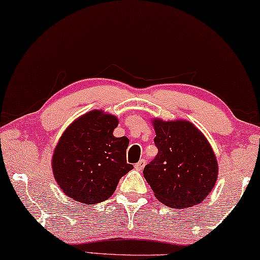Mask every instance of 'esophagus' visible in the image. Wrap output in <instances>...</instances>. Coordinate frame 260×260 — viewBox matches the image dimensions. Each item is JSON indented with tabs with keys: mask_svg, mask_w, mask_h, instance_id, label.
Listing matches in <instances>:
<instances>
[{
	"mask_svg": "<svg viewBox=\"0 0 260 260\" xmlns=\"http://www.w3.org/2000/svg\"><path fill=\"white\" fill-rule=\"evenodd\" d=\"M145 164H146V160L145 159H140L139 162H138L136 166H134V168H136L137 170H139V172H140V170L143 169L144 167H145Z\"/></svg>",
	"mask_w": 260,
	"mask_h": 260,
	"instance_id": "1",
	"label": "esophagus"
}]
</instances>
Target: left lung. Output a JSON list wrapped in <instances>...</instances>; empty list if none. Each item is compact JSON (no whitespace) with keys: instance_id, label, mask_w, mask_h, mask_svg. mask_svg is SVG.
I'll list each match as a JSON object with an SVG mask.
<instances>
[{"instance_id":"8db88e82","label":"left lung","mask_w":260,"mask_h":260,"mask_svg":"<svg viewBox=\"0 0 260 260\" xmlns=\"http://www.w3.org/2000/svg\"><path fill=\"white\" fill-rule=\"evenodd\" d=\"M158 153L144 168L154 197L173 209L202 203L217 181L218 163L205 136L187 120L153 119Z\"/></svg>"}]
</instances>
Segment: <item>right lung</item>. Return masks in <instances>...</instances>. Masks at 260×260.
I'll use <instances>...</instances> for the list:
<instances>
[{"label": "right lung", "instance_id": "obj_1", "mask_svg": "<svg viewBox=\"0 0 260 260\" xmlns=\"http://www.w3.org/2000/svg\"><path fill=\"white\" fill-rule=\"evenodd\" d=\"M115 115L91 110L74 120L58 140L51 158L57 185L84 205L104 202L123 175L133 169L126 160L127 137H114Z\"/></svg>", "mask_w": 260, "mask_h": 260}]
</instances>
